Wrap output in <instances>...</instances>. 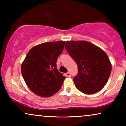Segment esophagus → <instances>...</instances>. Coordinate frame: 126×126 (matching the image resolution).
<instances>
[{
  "instance_id": "obj_1",
  "label": "esophagus",
  "mask_w": 126,
  "mask_h": 126,
  "mask_svg": "<svg viewBox=\"0 0 126 126\" xmlns=\"http://www.w3.org/2000/svg\"><path fill=\"white\" fill-rule=\"evenodd\" d=\"M66 77H70L71 75H70V72H67V73H66Z\"/></svg>"
}]
</instances>
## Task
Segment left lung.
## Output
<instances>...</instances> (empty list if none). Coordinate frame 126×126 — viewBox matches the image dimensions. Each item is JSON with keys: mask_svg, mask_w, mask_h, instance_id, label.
Segmentation results:
<instances>
[{"mask_svg": "<svg viewBox=\"0 0 126 126\" xmlns=\"http://www.w3.org/2000/svg\"><path fill=\"white\" fill-rule=\"evenodd\" d=\"M65 48L78 65V73L73 79L76 88L89 95L101 91L106 85L111 72L107 54L86 41H67Z\"/></svg>", "mask_w": 126, "mask_h": 126, "instance_id": "obj_1", "label": "left lung"}]
</instances>
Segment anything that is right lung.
I'll return each instance as SVG.
<instances>
[{"instance_id":"add662e5","label":"right lung","mask_w":126,"mask_h":126,"mask_svg":"<svg viewBox=\"0 0 126 126\" xmlns=\"http://www.w3.org/2000/svg\"><path fill=\"white\" fill-rule=\"evenodd\" d=\"M65 41L42 43L32 48L21 65L26 84L33 93L49 97L61 88L66 77L57 69V58L62 54Z\"/></svg>"}]
</instances>
